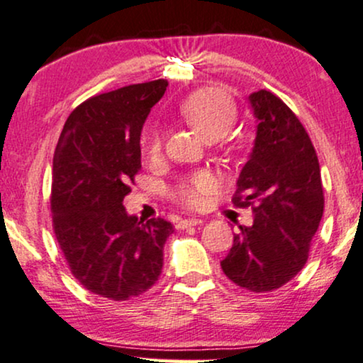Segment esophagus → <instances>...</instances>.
<instances>
[{
    "mask_svg": "<svg viewBox=\"0 0 363 363\" xmlns=\"http://www.w3.org/2000/svg\"><path fill=\"white\" fill-rule=\"evenodd\" d=\"M203 220L202 218H183V220L178 222V229H189V227L194 225H202Z\"/></svg>",
    "mask_w": 363,
    "mask_h": 363,
    "instance_id": "esophagus-1",
    "label": "esophagus"
}]
</instances>
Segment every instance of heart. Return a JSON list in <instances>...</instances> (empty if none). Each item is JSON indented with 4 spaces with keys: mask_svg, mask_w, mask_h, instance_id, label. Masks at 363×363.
<instances>
[{
    "mask_svg": "<svg viewBox=\"0 0 363 363\" xmlns=\"http://www.w3.org/2000/svg\"><path fill=\"white\" fill-rule=\"evenodd\" d=\"M180 116L203 141L213 143L227 136L237 121V109L225 94L217 89H200L180 104ZM163 147L160 129H150L145 136V151L150 158H158ZM217 182L210 173H195L178 183L174 200L183 207L200 208L216 190Z\"/></svg>",
    "mask_w": 363,
    "mask_h": 363,
    "instance_id": "heart-1",
    "label": "heart"
}]
</instances>
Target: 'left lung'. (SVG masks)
I'll return each instance as SVG.
<instances>
[{"instance_id": "8db88e82", "label": "left lung", "mask_w": 363, "mask_h": 363, "mask_svg": "<svg viewBox=\"0 0 363 363\" xmlns=\"http://www.w3.org/2000/svg\"><path fill=\"white\" fill-rule=\"evenodd\" d=\"M247 102L256 140L237 178L234 203H256L254 222L240 225L220 266L237 286L264 293L303 269L325 200L318 156L293 111L264 89L250 94Z\"/></svg>"}]
</instances>
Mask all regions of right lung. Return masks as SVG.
Masks as SVG:
<instances>
[{
	"instance_id": "1",
	"label": "right lung",
	"mask_w": 363,
	"mask_h": 363,
	"mask_svg": "<svg viewBox=\"0 0 363 363\" xmlns=\"http://www.w3.org/2000/svg\"><path fill=\"white\" fill-rule=\"evenodd\" d=\"M168 82L160 79L101 94L67 119L53 155V230L75 279L124 301L153 286L172 223L129 216L123 200L141 168L140 138Z\"/></svg>"
}]
</instances>
